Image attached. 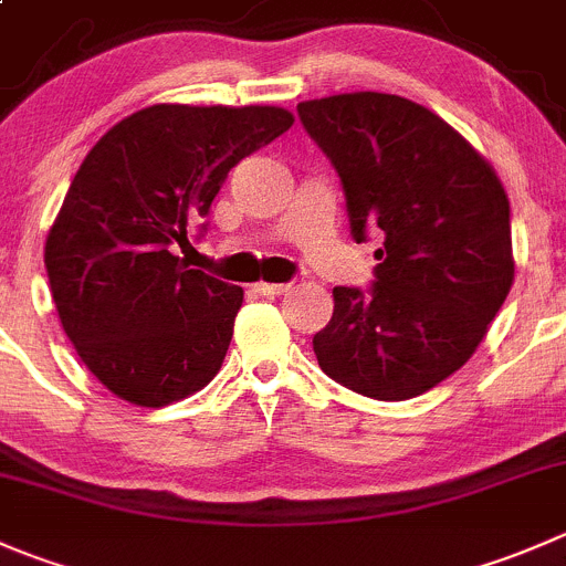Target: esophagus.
I'll list each match as a JSON object with an SVG mask.
<instances>
[{
	"mask_svg": "<svg viewBox=\"0 0 566 566\" xmlns=\"http://www.w3.org/2000/svg\"><path fill=\"white\" fill-rule=\"evenodd\" d=\"M290 287H293L290 282H256L254 284V290L260 295H282V293H287Z\"/></svg>",
	"mask_w": 566,
	"mask_h": 566,
	"instance_id": "34e87169",
	"label": "esophagus"
}]
</instances>
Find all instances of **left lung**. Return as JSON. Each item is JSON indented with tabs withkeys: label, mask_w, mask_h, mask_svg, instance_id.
<instances>
[{
	"label": "left lung",
	"mask_w": 566,
	"mask_h": 566,
	"mask_svg": "<svg viewBox=\"0 0 566 566\" xmlns=\"http://www.w3.org/2000/svg\"><path fill=\"white\" fill-rule=\"evenodd\" d=\"M343 179L350 232L381 229L370 293L334 287L315 334L321 370L354 392L406 400L457 373L514 282L509 196L484 155L422 104L376 91L298 104Z\"/></svg>",
	"instance_id": "obj_1"
}]
</instances>
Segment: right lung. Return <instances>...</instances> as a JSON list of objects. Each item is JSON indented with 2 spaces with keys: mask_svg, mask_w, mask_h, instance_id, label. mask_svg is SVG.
Masks as SVG:
<instances>
[{
  "mask_svg": "<svg viewBox=\"0 0 566 566\" xmlns=\"http://www.w3.org/2000/svg\"><path fill=\"white\" fill-rule=\"evenodd\" d=\"M293 120L271 104H151L87 151L43 262L63 332L115 398L160 409L221 370L243 287L182 265L174 245L227 174Z\"/></svg>",
  "mask_w": 566,
  "mask_h": 566,
  "instance_id": "right-lung-1",
  "label": "right lung"
}]
</instances>
